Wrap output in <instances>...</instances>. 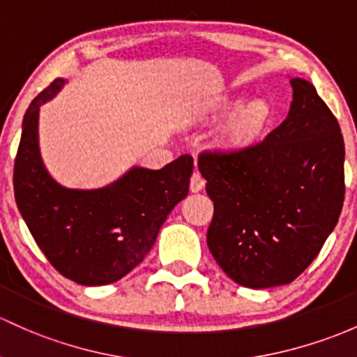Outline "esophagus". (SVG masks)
<instances>
[{
    "instance_id": "1",
    "label": "esophagus",
    "mask_w": 357,
    "mask_h": 357,
    "mask_svg": "<svg viewBox=\"0 0 357 357\" xmlns=\"http://www.w3.org/2000/svg\"><path fill=\"white\" fill-rule=\"evenodd\" d=\"M204 185H206L204 177H202L199 172H194L192 177H190V190H192V192H199V190L204 189Z\"/></svg>"
}]
</instances>
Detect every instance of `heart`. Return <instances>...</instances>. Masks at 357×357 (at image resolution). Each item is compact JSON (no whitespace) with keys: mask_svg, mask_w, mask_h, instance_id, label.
Here are the masks:
<instances>
[{"mask_svg":"<svg viewBox=\"0 0 357 357\" xmlns=\"http://www.w3.org/2000/svg\"><path fill=\"white\" fill-rule=\"evenodd\" d=\"M240 100L235 102V105H238ZM271 119V105L262 98H257V100L248 102L243 109L240 110L238 117L235 119L231 128V139L235 143H245V141L252 139L264 126L267 124V121Z\"/></svg>","mask_w":357,"mask_h":357,"instance_id":"b5f03b06","label":"heart"}]
</instances>
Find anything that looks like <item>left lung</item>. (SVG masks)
<instances>
[{
	"label": "left lung",
	"instance_id": "1",
	"mask_svg": "<svg viewBox=\"0 0 357 357\" xmlns=\"http://www.w3.org/2000/svg\"><path fill=\"white\" fill-rule=\"evenodd\" d=\"M289 114L266 139L202 151L214 202L208 247L229 279L252 289L289 284L315 260L342 211L344 137L315 86L291 79Z\"/></svg>",
	"mask_w": 357,
	"mask_h": 357
}]
</instances>
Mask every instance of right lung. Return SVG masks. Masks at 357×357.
Instances as JSON below:
<instances>
[{
  "label": "right lung",
  "mask_w": 357,
  "mask_h": 357,
  "mask_svg": "<svg viewBox=\"0 0 357 357\" xmlns=\"http://www.w3.org/2000/svg\"><path fill=\"white\" fill-rule=\"evenodd\" d=\"M64 85L57 78L26 109L13 168L15 201L51 266L83 286L116 282L139 266L170 211L189 194L194 158L182 155L160 170L134 167L95 190L66 189L45 170L39 110Z\"/></svg>",
  "instance_id": "add662e5"
}]
</instances>
